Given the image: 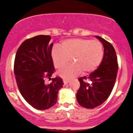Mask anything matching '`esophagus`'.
Instances as JSON below:
<instances>
[{
	"label": "esophagus",
	"mask_w": 133,
	"mask_h": 133,
	"mask_svg": "<svg viewBox=\"0 0 133 133\" xmlns=\"http://www.w3.org/2000/svg\"><path fill=\"white\" fill-rule=\"evenodd\" d=\"M69 81H70L69 80H67V79H64L63 80V82H64V85L68 84L69 82Z\"/></svg>",
	"instance_id": "obj_1"
}]
</instances>
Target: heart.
Instances as JSON below:
<instances>
[{
    "label": "heart",
    "mask_w": 133,
    "mask_h": 133,
    "mask_svg": "<svg viewBox=\"0 0 133 133\" xmlns=\"http://www.w3.org/2000/svg\"><path fill=\"white\" fill-rule=\"evenodd\" d=\"M102 44L98 41L85 39H69L64 41L62 47L54 45L51 51L56 68H61L59 74L64 79H71L79 75L82 71L84 74L92 72L99 65L103 57Z\"/></svg>",
    "instance_id": "obj_1"
}]
</instances>
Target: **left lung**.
Returning a JSON list of instances; mask_svg holds the SVG:
<instances>
[{
  "label": "left lung",
  "mask_w": 133,
  "mask_h": 133,
  "mask_svg": "<svg viewBox=\"0 0 133 133\" xmlns=\"http://www.w3.org/2000/svg\"><path fill=\"white\" fill-rule=\"evenodd\" d=\"M96 37L103 45V61L99 68L89 75L78 79L80 88L76 94L78 103L88 109L100 106L108 99L114 88L118 71L117 56L112 44L103 38L97 36Z\"/></svg>",
  "instance_id": "8db88e82"
}]
</instances>
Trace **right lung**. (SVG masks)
Masks as SVG:
<instances>
[{
    "mask_svg": "<svg viewBox=\"0 0 133 133\" xmlns=\"http://www.w3.org/2000/svg\"><path fill=\"white\" fill-rule=\"evenodd\" d=\"M51 39L49 36L40 35L24 41L15 57L14 70L20 92L39 110L49 109L57 103L58 92L64 85L59 77L52 79L49 84L44 83L55 71Z\"/></svg>",
    "mask_w": 133,
    "mask_h": 133,
    "instance_id": "obj_1",
    "label": "right lung"
}]
</instances>
